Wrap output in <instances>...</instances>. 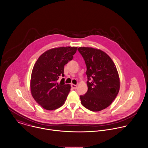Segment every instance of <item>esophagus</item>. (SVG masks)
<instances>
[{
    "instance_id": "1",
    "label": "esophagus",
    "mask_w": 148,
    "mask_h": 148,
    "mask_svg": "<svg viewBox=\"0 0 148 148\" xmlns=\"http://www.w3.org/2000/svg\"><path fill=\"white\" fill-rule=\"evenodd\" d=\"M71 86L72 88H73V89H76L77 88V85H75V84H71Z\"/></svg>"
}]
</instances>
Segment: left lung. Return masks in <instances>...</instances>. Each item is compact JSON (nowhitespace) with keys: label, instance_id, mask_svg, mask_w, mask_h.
Wrapping results in <instances>:
<instances>
[{"label":"left lung","instance_id":"8db88e82","mask_svg":"<svg viewBox=\"0 0 148 148\" xmlns=\"http://www.w3.org/2000/svg\"><path fill=\"white\" fill-rule=\"evenodd\" d=\"M87 67L88 90L81 95V102L91 111H100L115 100L120 90V79L114 62L100 49L90 47L78 48Z\"/></svg>","mask_w":148,"mask_h":148}]
</instances>
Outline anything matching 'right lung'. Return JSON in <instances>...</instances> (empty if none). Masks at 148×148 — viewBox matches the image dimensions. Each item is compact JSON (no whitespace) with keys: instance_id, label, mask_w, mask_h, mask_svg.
I'll list each match as a JSON object with an SVG mask.
<instances>
[{"instance_id":"add662e5","label":"right lung","mask_w":148,"mask_h":148,"mask_svg":"<svg viewBox=\"0 0 148 148\" xmlns=\"http://www.w3.org/2000/svg\"><path fill=\"white\" fill-rule=\"evenodd\" d=\"M77 47L53 48L42 53L33 66L31 91L34 99L44 109L54 110L65 102L70 91L69 84L57 82L64 76V66L72 60Z\"/></svg>"}]
</instances>
